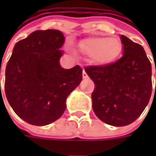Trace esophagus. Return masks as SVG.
<instances>
[{"label":"esophagus","mask_w":156,"mask_h":156,"mask_svg":"<svg viewBox=\"0 0 156 156\" xmlns=\"http://www.w3.org/2000/svg\"><path fill=\"white\" fill-rule=\"evenodd\" d=\"M87 77H88V76H87V73H86V72L84 71V69H83V71H82V78H83V79H87Z\"/></svg>","instance_id":"34e87169"}]
</instances>
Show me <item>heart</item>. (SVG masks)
Returning a JSON list of instances; mask_svg holds the SVG:
<instances>
[{
    "mask_svg": "<svg viewBox=\"0 0 156 156\" xmlns=\"http://www.w3.org/2000/svg\"><path fill=\"white\" fill-rule=\"evenodd\" d=\"M82 51L93 57L97 64H107L116 58L122 49V44L117 38L91 37L82 41L81 43Z\"/></svg>",
    "mask_w": 156,
    "mask_h": 156,
    "instance_id": "obj_1",
    "label": "heart"
}]
</instances>
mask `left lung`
I'll list each match as a JSON object with an SVG mask.
<instances>
[{"instance_id": "1", "label": "left lung", "mask_w": 156, "mask_h": 156, "mask_svg": "<svg viewBox=\"0 0 156 156\" xmlns=\"http://www.w3.org/2000/svg\"><path fill=\"white\" fill-rule=\"evenodd\" d=\"M121 38L123 55L119 60L85 68L95 87L91 95L95 115L115 127L134 122L152 94L151 63L142 46L124 35Z\"/></svg>"}]
</instances>
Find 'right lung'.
Here are the masks:
<instances>
[{
  "label": "right lung",
  "mask_w": 156,
  "mask_h": 156,
  "mask_svg": "<svg viewBox=\"0 0 156 156\" xmlns=\"http://www.w3.org/2000/svg\"><path fill=\"white\" fill-rule=\"evenodd\" d=\"M64 40L59 30L34 31L15 44L8 62L6 97L15 114L31 125L45 126L59 119L67 97L81 81L80 66L64 69L59 63Z\"/></svg>",
  "instance_id": "right-lung-1"
}]
</instances>
